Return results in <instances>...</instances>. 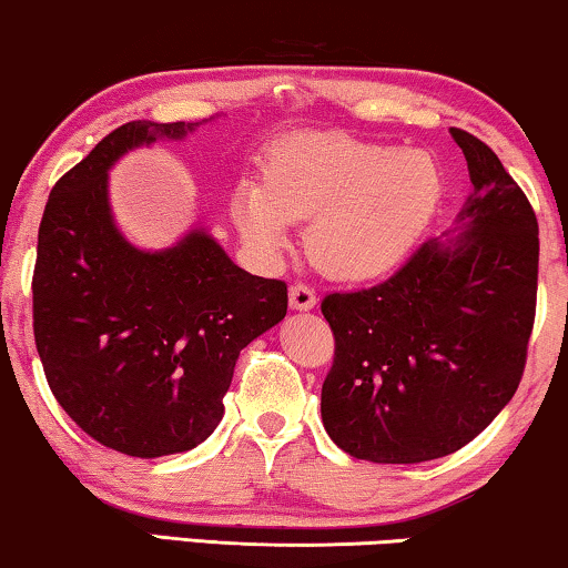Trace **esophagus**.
I'll return each instance as SVG.
<instances>
[{
	"instance_id": "1",
	"label": "esophagus",
	"mask_w": 568,
	"mask_h": 568,
	"mask_svg": "<svg viewBox=\"0 0 568 568\" xmlns=\"http://www.w3.org/2000/svg\"><path fill=\"white\" fill-rule=\"evenodd\" d=\"M315 292L313 286L307 284H294L290 290V307L292 310H300V313H305V310H313L315 307Z\"/></svg>"
}]
</instances>
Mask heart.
Listing matches in <instances>:
<instances>
[{"label":"heart","mask_w":568,"mask_h":568,"mask_svg":"<svg viewBox=\"0 0 568 568\" xmlns=\"http://www.w3.org/2000/svg\"><path fill=\"white\" fill-rule=\"evenodd\" d=\"M445 175L429 152L344 134H297L268 152L266 178L232 191V220L261 255L282 253L292 222H310L323 274L369 282L393 271L429 227Z\"/></svg>","instance_id":"obj_1"}]
</instances>
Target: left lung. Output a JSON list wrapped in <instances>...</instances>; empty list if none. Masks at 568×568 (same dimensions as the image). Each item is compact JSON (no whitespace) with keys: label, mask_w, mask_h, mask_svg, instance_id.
<instances>
[{"label":"left lung","mask_w":568,"mask_h":568,"mask_svg":"<svg viewBox=\"0 0 568 568\" xmlns=\"http://www.w3.org/2000/svg\"><path fill=\"white\" fill-rule=\"evenodd\" d=\"M473 193L463 232L426 240L387 282L328 294V437L356 460L426 463L476 439L515 395L538 297V220L488 144L449 129Z\"/></svg>","instance_id":"left-lung-1"}]
</instances>
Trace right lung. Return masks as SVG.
<instances>
[{
    "label": "right lung",
    "mask_w": 568,
    "mask_h": 568,
    "mask_svg": "<svg viewBox=\"0 0 568 568\" xmlns=\"http://www.w3.org/2000/svg\"><path fill=\"white\" fill-rule=\"evenodd\" d=\"M199 123L129 121L61 175L38 230L33 333L59 406L115 453L201 445L243 348L286 315V284L232 263L204 230L139 251L108 204L113 162Z\"/></svg>",
    "instance_id": "obj_1"
}]
</instances>
